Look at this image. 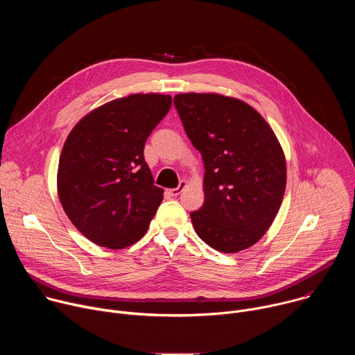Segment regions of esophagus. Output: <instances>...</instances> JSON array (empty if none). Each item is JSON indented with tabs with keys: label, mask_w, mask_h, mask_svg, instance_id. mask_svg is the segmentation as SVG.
Masks as SVG:
<instances>
[{
	"label": "esophagus",
	"mask_w": 355,
	"mask_h": 355,
	"mask_svg": "<svg viewBox=\"0 0 355 355\" xmlns=\"http://www.w3.org/2000/svg\"><path fill=\"white\" fill-rule=\"evenodd\" d=\"M187 187V182L185 181H181L180 182V185L177 187V188H173V189H168V193L171 195V196H177V195H180L182 191H184V188Z\"/></svg>",
	"instance_id": "esophagus-1"
}]
</instances>
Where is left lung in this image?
<instances>
[{
  "label": "left lung",
  "instance_id": "8db88e82",
  "mask_svg": "<svg viewBox=\"0 0 355 355\" xmlns=\"http://www.w3.org/2000/svg\"><path fill=\"white\" fill-rule=\"evenodd\" d=\"M187 136L205 164V200L191 212L212 248L237 252L272 225L286 187L284 150L266 119L237 98L187 92L174 96Z\"/></svg>",
  "mask_w": 355,
  "mask_h": 355
}]
</instances>
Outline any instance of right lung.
Returning <instances> with one entry per match:
<instances>
[{
  "label": "right lung",
  "instance_id": "add662e5",
  "mask_svg": "<svg viewBox=\"0 0 355 355\" xmlns=\"http://www.w3.org/2000/svg\"><path fill=\"white\" fill-rule=\"evenodd\" d=\"M171 108V96L130 94L85 115L67 136L58 192L71 223L112 250L140 240L163 200L143 150Z\"/></svg>",
  "mask_w": 355,
  "mask_h": 355
}]
</instances>
